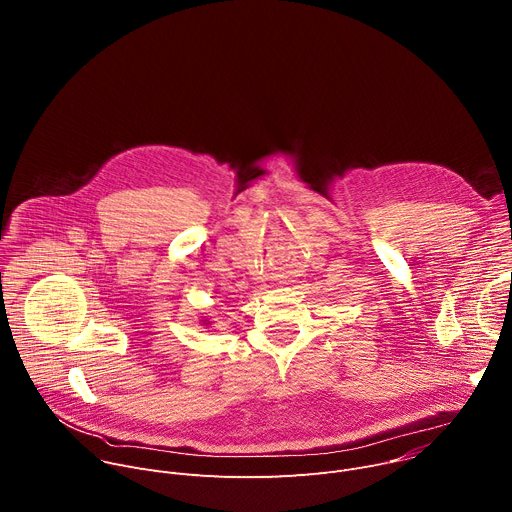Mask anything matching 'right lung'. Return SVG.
Returning <instances> with one entry per match:
<instances>
[{
  "mask_svg": "<svg viewBox=\"0 0 512 512\" xmlns=\"http://www.w3.org/2000/svg\"><path fill=\"white\" fill-rule=\"evenodd\" d=\"M204 324H206V322H204Z\"/></svg>",
  "mask_w": 512,
  "mask_h": 512,
  "instance_id": "right-lung-1",
  "label": "right lung"
}]
</instances>
